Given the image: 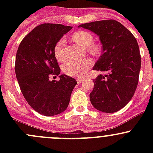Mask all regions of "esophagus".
I'll use <instances>...</instances> for the list:
<instances>
[{"label":"esophagus","instance_id":"esophagus-1","mask_svg":"<svg viewBox=\"0 0 153 153\" xmlns=\"http://www.w3.org/2000/svg\"><path fill=\"white\" fill-rule=\"evenodd\" d=\"M83 81H84V79H83V78H78V81H77V82H78V84H81Z\"/></svg>","mask_w":153,"mask_h":153}]
</instances>
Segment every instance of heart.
Listing matches in <instances>:
<instances>
[{
    "instance_id": "1",
    "label": "heart",
    "mask_w": 153,
    "mask_h": 153,
    "mask_svg": "<svg viewBox=\"0 0 153 153\" xmlns=\"http://www.w3.org/2000/svg\"><path fill=\"white\" fill-rule=\"evenodd\" d=\"M72 39L75 43L81 47L86 48L90 53L96 54L98 52V48L93 44V37L89 32L86 31H78L72 35ZM65 38H61L57 42L54 49V53L56 59L59 62L64 61L66 59L65 52ZM92 65V61L89 58L82 61H71L67 62L64 66V71L68 75L76 78H81L84 76Z\"/></svg>"
}]
</instances>
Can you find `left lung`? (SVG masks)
<instances>
[{
  "label": "left lung",
  "instance_id": "obj_1",
  "mask_svg": "<svg viewBox=\"0 0 153 153\" xmlns=\"http://www.w3.org/2000/svg\"><path fill=\"white\" fill-rule=\"evenodd\" d=\"M80 27L99 37L102 55L92 69L107 73L93 80L91 104L103 112H117L129 102L138 86L141 69L138 42L124 25L114 20L94 21Z\"/></svg>",
  "mask_w": 153,
  "mask_h": 153
}]
</instances>
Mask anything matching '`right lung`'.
Here are the masks:
<instances>
[{
    "instance_id": "1",
    "label": "right lung",
    "mask_w": 153,
    "mask_h": 153,
    "mask_svg": "<svg viewBox=\"0 0 153 153\" xmlns=\"http://www.w3.org/2000/svg\"><path fill=\"white\" fill-rule=\"evenodd\" d=\"M72 27L43 24L32 29L20 44L15 58V74L23 95L31 107L45 116L66 110L76 80L61 72L54 53L55 44ZM58 75L60 80L49 81Z\"/></svg>"
}]
</instances>
